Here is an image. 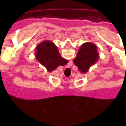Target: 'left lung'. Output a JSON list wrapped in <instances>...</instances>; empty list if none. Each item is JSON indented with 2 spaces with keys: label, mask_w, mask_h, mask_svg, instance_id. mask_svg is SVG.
I'll list each match as a JSON object with an SVG mask.
<instances>
[{
  "label": "left lung",
  "mask_w": 126,
  "mask_h": 126,
  "mask_svg": "<svg viewBox=\"0 0 126 126\" xmlns=\"http://www.w3.org/2000/svg\"><path fill=\"white\" fill-rule=\"evenodd\" d=\"M96 48V46L91 42H86L80 47L74 62L83 74L86 73L90 66L98 60V54Z\"/></svg>",
  "instance_id": "1"
}]
</instances>
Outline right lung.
Returning <instances> with one entry per match:
<instances>
[{
  "label": "right lung",
  "mask_w": 126,
  "mask_h": 126,
  "mask_svg": "<svg viewBox=\"0 0 126 126\" xmlns=\"http://www.w3.org/2000/svg\"><path fill=\"white\" fill-rule=\"evenodd\" d=\"M36 57L40 63L52 71L58 66H64L67 61L61 57L56 45L50 41H43L36 47Z\"/></svg>",
  "instance_id": "obj_1"
}]
</instances>
